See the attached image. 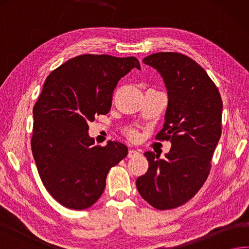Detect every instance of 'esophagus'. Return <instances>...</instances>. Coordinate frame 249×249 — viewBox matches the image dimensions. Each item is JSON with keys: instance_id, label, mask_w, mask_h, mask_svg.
I'll return each mask as SVG.
<instances>
[{"instance_id": "34e87169", "label": "esophagus", "mask_w": 249, "mask_h": 249, "mask_svg": "<svg viewBox=\"0 0 249 249\" xmlns=\"http://www.w3.org/2000/svg\"><path fill=\"white\" fill-rule=\"evenodd\" d=\"M140 153L138 152V151H134V149H130V151L128 152V157L129 158H132V157H135V156H138Z\"/></svg>"}]
</instances>
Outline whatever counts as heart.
Segmentation results:
<instances>
[{
    "label": "heart",
    "instance_id": "b5f03b06",
    "mask_svg": "<svg viewBox=\"0 0 249 249\" xmlns=\"http://www.w3.org/2000/svg\"><path fill=\"white\" fill-rule=\"evenodd\" d=\"M128 135L130 137V139H132V140L138 139V132H137V131H134V130H129Z\"/></svg>",
    "mask_w": 249,
    "mask_h": 249
}]
</instances>
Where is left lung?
<instances>
[{"label":"left lung","instance_id":"left-lung-1","mask_svg":"<svg viewBox=\"0 0 249 249\" xmlns=\"http://www.w3.org/2000/svg\"><path fill=\"white\" fill-rule=\"evenodd\" d=\"M143 63L163 79L168 94L165 124L157 134L171 142L160 159L145 152L148 170L137 180L141 196L159 210L185 204L207 180L210 161L221 137L222 100L207 72L187 56L160 52Z\"/></svg>","mask_w":249,"mask_h":249}]
</instances>
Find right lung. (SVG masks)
Listing matches in <instances>:
<instances>
[{"instance_id": "add662e5", "label": "right lung", "mask_w": 249, "mask_h": 249, "mask_svg": "<svg viewBox=\"0 0 249 249\" xmlns=\"http://www.w3.org/2000/svg\"><path fill=\"white\" fill-rule=\"evenodd\" d=\"M139 60L84 54L60 65L46 78L34 107L31 149L45 189L70 209H87L101 197L111 167L128 155V147L108 141L94 145L89 123L106 115L112 93Z\"/></svg>"}]
</instances>
